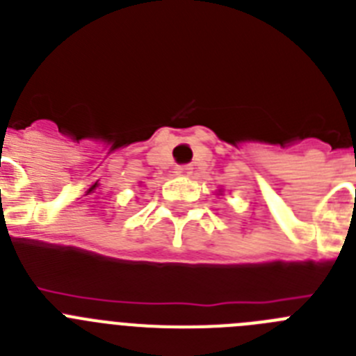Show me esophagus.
I'll return each instance as SVG.
<instances>
[{"label": "esophagus", "instance_id": "34e87169", "mask_svg": "<svg viewBox=\"0 0 356 356\" xmlns=\"http://www.w3.org/2000/svg\"><path fill=\"white\" fill-rule=\"evenodd\" d=\"M175 172L178 176H191V172H193V168L185 163V165H178V168L175 169Z\"/></svg>", "mask_w": 356, "mask_h": 356}]
</instances>
